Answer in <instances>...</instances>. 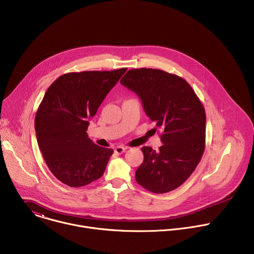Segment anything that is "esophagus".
<instances>
[{
    "label": "esophagus",
    "mask_w": 254,
    "mask_h": 254,
    "mask_svg": "<svg viewBox=\"0 0 254 254\" xmlns=\"http://www.w3.org/2000/svg\"><path fill=\"white\" fill-rule=\"evenodd\" d=\"M127 150V147H124V146H118L115 148V153L118 154V155H121L123 154L125 151Z\"/></svg>",
    "instance_id": "1"
}]
</instances>
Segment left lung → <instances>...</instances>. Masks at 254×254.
I'll return each mask as SVG.
<instances>
[{"label":"left lung","instance_id":"left-lung-1","mask_svg":"<svg viewBox=\"0 0 254 254\" xmlns=\"http://www.w3.org/2000/svg\"><path fill=\"white\" fill-rule=\"evenodd\" d=\"M121 83L138 95L147 116L162 130L158 152L141 148L143 162L135 181L153 193L173 191L191 176L203 156L204 106L184 78L160 69H130Z\"/></svg>","mask_w":254,"mask_h":254}]
</instances>
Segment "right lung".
Listing matches in <instances>:
<instances>
[{"label": "right lung", "mask_w": 254, "mask_h": 254, "mask_svg": "<svg viewBox=\"0 0 254 254\" xmlns=\"http://www.w3.org/2000/svg\"><path fill=\"white\" fill-rule=\"evenodd\" d=\"M126 71L70 72L47 89L35 117L36 136L49 170L65 185L83 187L103 175L114 150L93 143L86 130Z\"/></svg>", "instance_id": "1"}]
</instances>
